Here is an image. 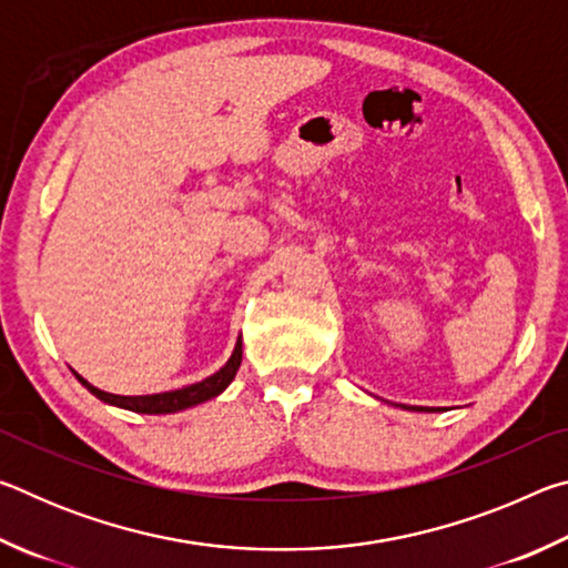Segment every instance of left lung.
Masks as SVG:
<instances>
[{
  "label": "left lung",
  "instance_id": "8db88e82",
  "mask_svg": "<svg viewBox=\"0 0 568 568\" xmlns=\"http://www.w3.org/2000/svg\"><path fill=\"white\" fill-rule=\"evenodd\" d=\"M413 410H430V408H413Z\"/></svg>",
  "mask_w": 568,
  "mask_h": 568
}]
</instances>
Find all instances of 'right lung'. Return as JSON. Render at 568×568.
Wrapping results in <instances>:
<instances>
[{"mask_svg":"<svg viewBox=\"0 0 568 568\" xmlns=\"http://www.w3.org/2000/svg\"><path fill=\"white\" fill-rule=\"evenodd\" d=\"M240 361H243V343L237 341L233 355H230V361L220 368L213 376L200 381V383H192V386L185 388H178V390H168V393H152V396H114V393H104L100 388L90 386L88 381L82 376H74L80 378V383L84 388H88L92 396H98L104 403H112V406H120V408H128L134 413H178V410H185L190 406H197V403L215 398L217 393H223L230 381L235 378V373L240 368Z\"/></svg>","mask_w":568,"mask_h":568,"instance_id":"1","label":"right lung"}]
</instances>
